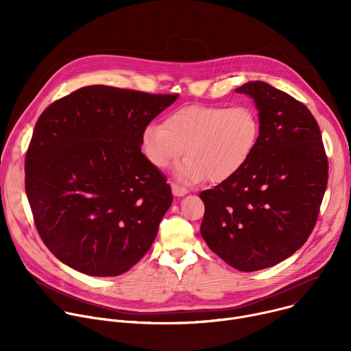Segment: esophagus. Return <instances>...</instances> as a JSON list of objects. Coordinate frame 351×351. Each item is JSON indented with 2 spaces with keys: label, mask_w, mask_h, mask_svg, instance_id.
Returning <instances> with one entry per match:
<instances>
[{
  "label": "esophagus",
  "mask_w": 351,
  "mask_h": 351,
  "mask_svg": "<svg viewBox=\"0 0 351 351\" xmlns=\"http://www.w3.org/2000/svg\"><path fill=\"white\" fill-rule=\"evenodd\" d=\"M171 187H172L173 195H176V197H183V195L187 194V189H184V187H182V186H179L176 183H172Z\"/></svg>",
  "instance_id": "esophagus-1"
}]
</instances>
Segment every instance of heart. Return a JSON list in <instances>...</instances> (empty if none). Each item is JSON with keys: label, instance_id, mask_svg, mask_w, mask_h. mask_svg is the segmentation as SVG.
<instances>
[{"label": "heart", "instance_id": "heart-1", "mask_svg": "<svg viewBox=\"0 0 351 351\" xmlns=\"http://www.w3.org/2000/svg\"><path fill=\"white\" fill-rule=\"evenodd\" d=\"M261 125L248 106H189L169 114L162 125H148L141 133V149L148 162L167 169L186 148L187 158L175 169L184 184L208 178L222 183L236 176L252 160Z\"/></svg>", "mask_w": 351, "mask_h": 351}]
</instances>
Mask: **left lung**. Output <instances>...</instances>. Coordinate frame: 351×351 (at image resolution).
Here are the masks:
<instances>
[{
    "instance_id": "left-lung-1",
    "label": "left lung",
    "mask_w": 351,
    "mask_h": 351,
    "mask_svg": "<svg viewBox=\"0 0 351 351\" xmlns=\"http://www.w3.org/2000/svg\"><path fill=\"white\" fill-rule=\"evenodd\" d=\"M253 98L261 134L250 162L199 193L202 236L230 267L253 272L286 260L313 232L328 183V158L310 110L265 82L236 88Z\"/></svg>"
}]
</instances>
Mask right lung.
Wrapping results in <instances>:
<instances>
[{"instance_id": "add662e5", "label": "right lung", "mask_w": 351, "mask_h": 351, "mask_svg": "<svg viewBox=\"0 0 351 351\" xmlns=\"http://www.w3.org/2000/svg\"><path fill=\"white\" fill-rule=\"evenodd\" d=\"M176 98L95 84L40 115L25 161L26 195L41 240L65 265L118 276L154 243L173 198L140 141Z\"/></svg>"}]
</instances>
